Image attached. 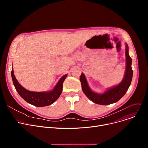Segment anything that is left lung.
Wrapping results in <instances>:
<instances>
[{
  "label": "left lung",
  "instance_id": "8db88e82",
  "mask_svg": "<svg viewBox=\"0 0 148 148\" xmlns=\"http://www.w3.org/2000/svg\"><path fill=\"white\" fill-rule=\"evenodd\" d=\"M129 48L126 44V70L122 81L118 85L108 89L103 94L93 92L90 88L88 82L83 73L80 76L82 90L85 95L93 102L99 105H109L118 101L128 90L132 79L133 70L131 67L132 58L129 55Z\"/></svg>",
  "mask_w": 148,
  "mask_h": 148
}]
</instances>
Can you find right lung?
I'll list each match as a JSON object with an SVG mask.
<instances>
[{"instance_id": "1", "label": "right lung", "mask_w": 148, "mask_h": 148, "mask_svg": "<svg viewBox=\"0 0 148 148\" xmlns=\"http://www.w3.org/2000/svg\"><path fill=\"white\" fill-rule=\"evenodd\" d=\"M11 75L14 87L20 96L27 102L37 107L48 106L53 103L59 98L62 92L63 82L67 77V74L62 76L55 87L50 91L34 92L25 89L20 85L14 75L13 69L11 71Z\"/></svg>"}]
</instances>
